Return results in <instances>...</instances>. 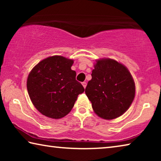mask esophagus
Returning <instances> with one entry per match:
<instances>
[{
    "label": "esophagus",
    "instance_id": "34e87169",
    "mask_svg": "<svg viewBox=\"0 0 161 161\" xmlns=\"http://www.w3.org/2000/svg\"><path fill=\"white\" fill-rule=\"evenodd\" d=\"M82 85L84 86V88L85 89L86 86V82H85V81H84V82H82Z\"/></svg>",
    "mask_w": 161,
    "mask_h": 161
}]
</instances>
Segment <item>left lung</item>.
Listing matches in <instances>:
<instances>
[{"instance_id": "left-lung-1", "label": "left lung", "mask_w": 161, "mask_h": 161, "mask_svg": "<svg viewBox=\"0 0 161 161\" xmlns=\"http://www.w3.org/2000/svg\"><path fill=\"white\" fill-rule=\"evenodd\" d=\"M96 62L86 95L99 117L116 119L126 112L134 99V81L127 68L114 59Z\"/></svg>"}]
</instances>
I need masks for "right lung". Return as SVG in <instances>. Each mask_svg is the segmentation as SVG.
Masks as SVG:
<instances>
[{
    "instance_id": "1",
    "label": "right lung",
    "mask_w": 161,
    "mask_h": 161,
    "mask_svg": "<svg viewBox=\"0 0 161 161\" xmlns=\"http://www.w3.org/2000/svg\"><path fill=\"white\" fill-rule=\"evenodd\" d=\"M74 60L62 56L49 57L31 70L27 89L35 107L49 118L61 119L69 114L84 89L71 69Z\"/></svg>"
}]
</instances>
